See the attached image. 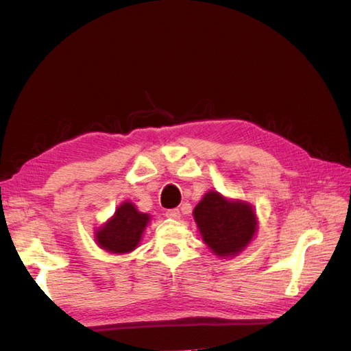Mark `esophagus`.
<instances>
[{"mask_svg": "<svg viewBox=\"0 0 351 351\" xmlns=\"http://www.w3.org/2000/svg\"><path fill=\"white\" fill-rule=\"evenodd\" d=\"M165 217L176 219L181 217V212H180V209H169V210H165Z\"/></svg>", "mask_w": 351, "mask_h": 351, "instance_id": "esophagus-1", "label": "esophagus"}]
</instances>
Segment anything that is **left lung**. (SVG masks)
Wrapping results in <instances>:
<instances>
[{
  "mask_svg": "<svg viewBox=\"0 0 351 351\" xmlns=\"http://www.w3.org/2000/svg\"><path fill=\"white\" fill-rule=\"evenodd\" d=\"M203 240L217 255L234 257L252 240L257 218L252 207L229 201L218 192H209L193 210Z\"/></svg>",
  "mask_w": 351,
  "mask_h": 351,
  "instance_id": "1",
  "label": "left lung"
}]
</instances>
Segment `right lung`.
Instances as JSON below:
<instances>
[{"mask_svg": "<svg viewBox=\"0 0 351 351\" xmlns=\"http://www.w3.org/2000/svg\"><path fill=\"white\" fill-rule=\"evenodd\" d=\"M150 217L136 210L132 203H123L117 207L108 223L97 230V243L100 247L112 254H125L138 246Z\"/></svg>", "mask_w": 351, "mask_h": 351, "instance_id": "add662e5", "label": "right lung"}]
</instances>
